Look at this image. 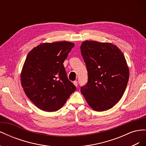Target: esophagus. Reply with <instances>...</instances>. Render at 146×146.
<instances>
[{"instance_id":"esophagus-1","label":"esophagus","mask_w":146,"mask_h":146,"mask_svg":"<svg viewBox=\"0 0 146 146\" xmlns=\"http://www.w3.org/2000/svg\"><path fill=\"white\" fill-rule=\"evenodd\" d=\"M74 84L75 86H77V85H78V82L77 81H74Z\"/></svg>"}]
</instances>
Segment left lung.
<instances>
[{
    "instance_id": "obj_1",
    "label": "left lung",
    "mask_w": 146,
    "mask_h": 146,
    "mask_svg": "<svg viewBox=\"0 0 146 146\" xmlns=\"http://www.w3.org/2000/svg\"><path fill=\"white\" fill-rule=\"evenodd\" d=\"M88 71V82L81 93L95 111L111 108L122 97L129 78L125 56L115 45L85 41L80 46Z\"/></svg>"
}]
</instances>
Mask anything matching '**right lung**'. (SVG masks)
I'll use <instances>...</instances> for the list:
<instances>
[{
	"instance_id": "right-lung-1",
	"label": "right lung",
	"mask_w": 146,
	"mask_h": 146,
	"mask_svg": "<svg viewBox=\"0 0 146 146\" xmlns=\"http://www.w3.org/2000/svg\"><path fill=\"white\" fill-rule=\"evenodd\" d=\"M74 46L68 41L42 43L27 55L21 74V85L29 99L43 111L58 110L76 90L63 65Z\"/></svg>"
}]
</instances>
